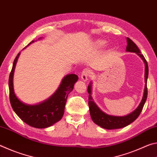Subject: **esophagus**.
<instances>
[{
    "label": "esophagus",
    "mask_w": 157,
    "mask_h": 157,
    "mask_svg": "<svg viewBox=\"0 0 157 157\" xmlns=\"http://www.w3.org/2000/svg\"><path fill=\"white\" fill-rule=\"evenodd\" d=\"M90 71L87 68H84L81 73V78L83 81H86L88 79L89 76L90 75Z\"/></svg>",
    "instance_id": "esophagus-1"
}]
</instances>
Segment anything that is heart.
Segmentation results:
<instances>
[{
  "label": "heart",
  "instance_id": "1",
  "mask_svg": "<svg viewBox=\"0 0 157 157\" xmlns=\"http://www.w3.org/2000/svg\"><path fill=\"white\" fill-rule=\"evenodd\" d=\"M106 44H107V41L105 40H102V39H98V40H96L94 44V46L97 49H100L104 48Z\"/></svg>",
  "mask_w": 157,
  "mask_h": 157
}]
</instances>
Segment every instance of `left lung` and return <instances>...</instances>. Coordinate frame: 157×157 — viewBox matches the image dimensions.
I'll return each instance as SVG.
<instances>
[{
	"mask_svg": "<svg viewBox=\"0 0 157 157\" xmlns=\"http://www.w3.org/2000/svg\"><path fill=\"white\" fill-rule=\"evenodd\" d=\"M127 46L126 48L127 52H135L139 55V56L141 58L143 62L145 63V89H144V94H143V96L142 98L141 102H140V105H139L136 109H135L133 112L129 113V115H127L125 116H111L103 112L98 107L97 105L94 102V100H93L91 96V82L88 86V89H87V91L89 93V111H90V115L92 118L93 121L94 123L99 125L100 127H102L104 129H119L123 128L128 125L132 122H134L136 119L139 117L140 112L144 106L146 99L147 97V80L148 77V65L147 62L143 55L140 53V50L137 46L135 44L132 40H131L128 37H127Z\"/></svg>",
	"mask_w": 157,
	"mask_h": 157,
	"instance_id": "1",
	"label": "left lung"
}]
</instances>
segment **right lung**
<instances>
[{
	"mask_svg": "<svg viewBox=\"0 0 157 157\" xmlns=\"http://www.w3.org/2000/svg\"><path fill=\"white\" fill-rule=\"evenodd\" d=\"M34 41L30 42L28 45ZM19 55L20 52H18L13 63L9 77L10 100L12 107L17 115L28 125L39 129L46 128L62 119L68 95L73 89L78 76L75 74H69L64 77L56 92L44 102L34 105L25 104L16 96L13 86V75Z\"/></svg>",
	"mask_w": 157,
	"mask_h": 157,
	"instance_id": "1",
	"label": "right lung"
}]
</instances>
